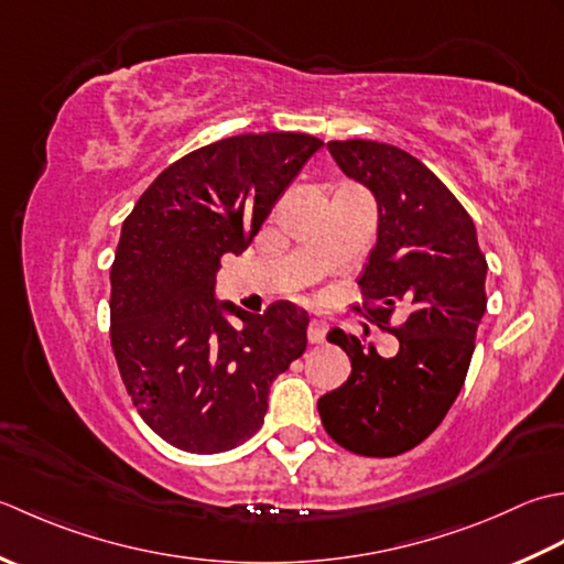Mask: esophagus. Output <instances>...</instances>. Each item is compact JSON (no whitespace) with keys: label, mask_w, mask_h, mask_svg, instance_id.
Wrapping results in <instances>:
<instances>
[{"label":"esophagus","mask_w":564,"mask_h":564,"mask_svg":"<svg viewBox=\"0 0 564 564\" xmlns=\"http://www.w3.org/2000/svg\"><path fill=\"white\" fill-rule=\"evenodd\" d=\"M306 336H308V343H314V346H318V343H324V338H326V324H324V321H318V318L308 321Z\"/></svg>","instance_id":"esophagus-1"}]
</instances>
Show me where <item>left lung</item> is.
Returning a JSON list of instances; mask_svg holds the SVG:
<instances>
[{"label": "left lung", "instance_id": "8db88e82", "mask_svg": "<svg viewBox=\"0 0 564 564\" xmlns=\"http://www.w3.org/2000/svg\"><path fill=\"white\" fill-rule=\"evenodd\" d=\"M348 177L375 194L377 246L358 280L365 318L399 340L382 358L346 330L328 340L348 352V382L318 399L321 423L340 447L394 457L441 426L465 384L487 308V258L465 206L433 172L397 145L330 141ZM394 313L405 316L399 327Z\"/></svg>", "mask_w": 564, "mask_h": 564}]
</instances>
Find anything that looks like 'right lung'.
Masks as SVG:
<instances>
[{"label": "right lung", "instance_id": "right-lung-1", "mask_svg": "<svg viewBox=\"0 0 564 564\" xmlns=\"http://www.w3.org/2000/svg\"><path fill=\"white\" fill-rule=\"evenodd\" d=\"M321 145L286 131L224 138L165 167L126 216L109 274L113 358L135 411L180 451L224 453L258 433L272 379L306 350L302 308L246 314L218 306L214 284Z\"/></svg>", "mask_w": 564, "mask_h": 564}]
</instances>
